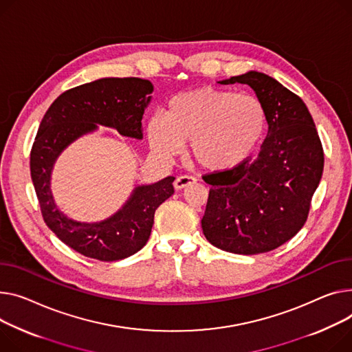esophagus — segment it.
I'll use <instances>...</instances> for the list:
<instances>
[{
  "mask_svg": "<svg viewBox=\"0 0 352 352\" xmlns=\"http://www.w3.org/2000/svg\"><path fill=\"white\" fill-rule=\"evenodd\" d=\"M195 182H197V178L192 175H181L174 181V186H175V190H182V188H185V186L192 185Z\"/></svg>",
  "mask_w": 352,
  "mask_h": 352,
  "instance_id": "esophagus-1",
  "label": "esophagus"
}]
</instances>
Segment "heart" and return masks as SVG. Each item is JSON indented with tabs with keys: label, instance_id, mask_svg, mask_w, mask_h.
<instances>
[{
	"label": "heart",
	"instance_id": "obj_1",
	"mask_svg": "<svg viewBox=\"0 0 352 352\" xmlns=\"http://www.w3.org/2000/svg\"><path fill=\"white\" fill-rule=\"evenodd\" d=\"M266 129L267 114L259 99L204 86L174 96L166 117L148 120L147 135L151 148L164 157L179 154L184 143L191 142L198 166L222 173L250 158Z\"/></svg>",
	"mask_w": 352,
	"mask_h": 352
}]
</instances>
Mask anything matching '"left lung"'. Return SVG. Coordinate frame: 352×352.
Instances as JSON below:
<instances>
[{"instance_id": "left-lung-1", "label": "left lung", "mask_w": 352, "mask_h": 352, "mask_svg": "<svg viewBox=\"0 0 352 352\" xmlns=\"http://www.w3.org/2000/svg\"><path fill=\"white\" fill-rule=\"evenodd\" d=\"M250 86L267 114L269 131L254 160L204 175L209 190L201 221L205 238L236 254L270 252L306 223L324 168V153L304 102L269 75L250 72L218 82Z\"/></svg>"}]
</instances>
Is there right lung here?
Listing matches in <instances>:
<instances>
[{"label":"right lung","mask_w":352,"mask_h":352,"mask_svg":"<svg viewBox=\"0 0 352 352\" xmlns=\"http://www.w3.org/2000/svg\"><path fill=\"white\" fill-rule=\"evenodd\" d=\"M154 87L140 78H104L69 89L51 104L31 150V178L45 223L69 248L102 262L126 259L142 249L151 233L155 209L174 194V177L138 185L110 218L85 223L63 215L51 191V174L60 153L98 124L122 135L143 138L142 120Z\"/></svg>","instance_id":"right-lung-1"}]
</instances>
